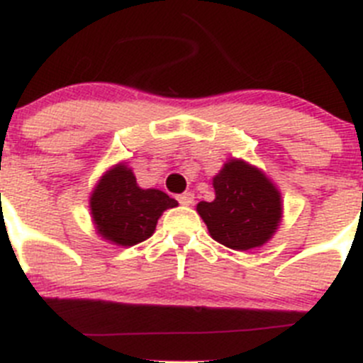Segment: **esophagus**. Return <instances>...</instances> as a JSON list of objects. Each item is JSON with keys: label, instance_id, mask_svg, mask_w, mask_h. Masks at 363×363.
I'll return each instance as SVG.
<instances>
[{"label": "esophagus", "instance_id": "esophagus-1", "mask_svg": "<svg viewBox=\"0 0 363 363\" xmlns=\"http://www.w3.org/2000/svg\"><path fill=\"white\" fill-rule=\"evenodd\" d=\"M179 202H181V204L182 206H191L193 204V199H195V197H193V193H182V195H179Z\"/></svg>", "mask_w": 363, "mask_h": 363}]
</instances>
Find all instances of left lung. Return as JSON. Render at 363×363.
I'll return each instance as SVG.
<instances>
[{
    "mask_svg": "<svg viewBox=\"0 0 363 363\" xmlns=\"http://www.w3.org/2000/svg\"><path fill=\"white\" fill-rule=\"evenodd\" d=\"M213 188L215 201L199 202L197 213L215 242L233 250H250L276 235L283 220V199L258 166L228 159L213 177Z\"/></svg>",
    "mask_w": 363,
    "mask_h": 363,
    "instance_id": "obj_1",
    "label": "left lung"
}]
</instances>
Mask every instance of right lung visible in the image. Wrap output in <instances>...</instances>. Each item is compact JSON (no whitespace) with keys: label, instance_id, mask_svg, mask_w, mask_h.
<instances>
[{"label":"right lung","instance_id":"add662e5","mask_svg":"<svg viewBox=\"0 0 363 363\" xmlns=\"http://www.w3.org/2000/svg\"><path fill=\"white\" fill-rule=\"evenodd\" d=\"M179 202L155 188H141L125 161L111 166L94 184L89 197L91 218L101 240L132 247L150 238L157 220Z\"/></svg>","mask_w":363,"mask_h":363}]
</instances>
